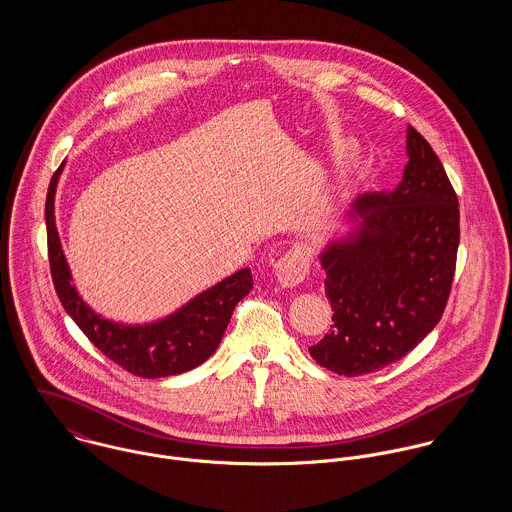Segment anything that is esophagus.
<instances>
[{"instance_id":"esophagus-1","label":"esophagus","mask_w":512,"mask_h":512,"mask_svg":"<svg viewBox=\"0 0 512 512\" xmlns=\"http://www.w3.org/2000/svg\"><path fill=\"white\" fill-rule=\"evenodd\" d=\"M307 274H309V260L297 248L286 252L276 264V278L282 288L299 286L307 278Z\"/></svg>"}]
</instances>
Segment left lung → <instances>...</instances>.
I'll return each mask as SVG.
<instances>
[{
    "instance_id": "obj_1",
    "label": "left lung",
    "mask_w": 512,
    "mask_h": 512,
    "mask_svg": "<svg viewBox=\"0 0 512 512\" xmlns=\"http://www.w3.org/2000/svg\"><path fill=\"white\" fill-rule=\"evenodd\" d=\"M408 163L390 193L359 195L347 232L319 252L331 333L309 355L343 376L406 357L438 325L455 274L459 203L436 151L408 126Z\"/></svg>"
}]
</instances>
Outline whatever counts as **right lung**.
<instances>
[{"instance_id": "right-lung-1", "label": "right lung", "mask_w": 512, "mask_h": 512, "mask_svg": "<svg viewBox=\"0 0 512 512\" xmlns=\"http://www.w3.org/2000/svg\"><path fill=\"white\" fill-rule=\"evenodd\" d=\"M63 169L65 161L55 171L47 191L45 222L51 276L65 311L98 351L136 376L161 378L203 365L217 351L236 303L254 286L250 268L238 270L151 323L132 325L102 317L76 292L59 238L55 195Z\"/></svg>"}]
</instances>
